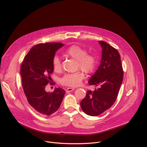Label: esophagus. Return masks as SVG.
<instances>
[{
  "label": "esophagus",
  "mask_w": 147,
  "mask_h": 147,
  "mask_svg": "<svg viewBox=\"0 0 147 147\" xmlns=\"http://www.w3.org/2000/svg\"><path fill=\"white\" fill-rule=\"evenodd\" d=\"M74 89H74V88H67L66 89V92H72V91H74Z\"/></svg>",
  "instance_id": "34e87169"
}]
</instances>
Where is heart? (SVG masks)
I'll return each mask as SVG.
<instances>
[{"label":"heart","instance_id":"b5f03b06","mask_svg":"<svg viewBox=\"0 0 147 147\" xmlns=\"http://www.w3.org/2000/svg\"><path fill=\"white\" fill-rule=\"evenodd\" d=\"M65 55L76 61V69H81L86 74L93 72L96 66V57L91 54H88L86 49L78 45H72L65 52ZM53 67L55 71L59 72L61 69V61L60 58L55 56L52 61ZM85 78L81 71H77L72 74H65L60 80L62 85L75 87L80 85Z\"/></svg>","mask_w":147,"mask_h":147}]
</instances>
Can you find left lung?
I'll return each instance as SVG.
<instances>
[{"mask_svg":"<svg viewBox=\"0 0 147 147\" xmlns=\"http://www.w3.org/2000/svg\"><path fill=\"white\" fill-rule=\"evenodd\" d=\"M99 43L102 48L100 65L88 83L99 88L94 91H88L80 103L82 111L90 116H98L112 106L123 80L119 52L106 42L100 40Z\"/></svg>","mask_w":147,"mask_h":147,"instance_id":"8db88e82","label":"left lung"}]
</instances>
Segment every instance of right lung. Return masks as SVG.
<instances>
[{
    "label": "right lung",
    "mask_w": 147,
    "mask_h": 147,
    "mask_svg": "<svg viewBox=\"0 0 147 147\" xmlns=\"http://www.w3.org/2000/svg\"><path fill=\"white\" fill-rule=\"evenodd\" d=\"M62 43H39L33 47L20 67L22 85L28 103L40 114L51 115L59 108L65 94L58 88L47 92L45 86L51 84L52 61Z\"/></svg>",
    "instance_id": "right-lung-1"
}]
</instances>
